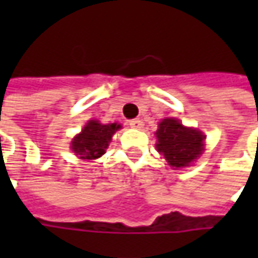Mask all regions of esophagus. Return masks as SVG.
<instances>
[{"label": "esophagus", "instance_id": "esophagus-1", "mask_svg": "<svg viewBox=\"0 0 258 258\" xmlns=\"http://www.w3.org/2000/svg\"><path fill=\"white\" fill-rule=\"evenodd\" d=\"M127 124L131 126V127H135V129H141L144 123H142V120H139V119H132V120H129Z\"/></svg>", "mask_w": 258, "mask_h": 258}]
</instances>
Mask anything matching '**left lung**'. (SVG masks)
I'll use <instances>...</instances> for the list:
<instances>
[{
	"label": "left lung",
	"mask_w": 258,
	"mask_h": 258,
	"mask_svg": "<svg viewBox=\"0 0 258 258\" xmlns=\"http://www.w3.org/2000/svg\"><path fill=\"white\" fill-rule=\"evenodd\" d=\"M156 149L175 169L189 166L204 152L205 136L201 131L183 126L178 119L166 117L156 131Z\"/></svg>",
	"instance_id": "obj_1"
}]
</instances>
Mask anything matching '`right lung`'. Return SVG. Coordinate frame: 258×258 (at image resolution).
<instances>
[{
  "label": "right lung",
  "mask_w": 258,
  "mask_h": 258,
  "mask_svg": "<svg viewBox=\"0 0 258 258\" xmlns=\"http://www.w3.org/2000/svg\"><path fill=\"white\" fill-rule=\"evenodd\" d=\"M117 129H120V124H103L99 120H89L82 132L76 135L70 148L80 159H97L106 152L112 141V136L116 134Z\"/></svg>",
  "instance_id": "add662e5"
}]
</instances>
